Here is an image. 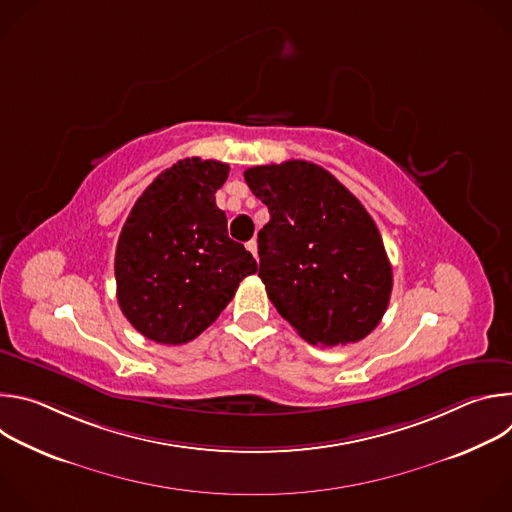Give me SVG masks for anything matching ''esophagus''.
Segmentation results:
<instances>
[{
  "mask_svg": "<svg viewBox=\"0 0 512 512\" xmlns=\"http://www.w3.org/2000/svg\"><path fill=\"white\" fill-rule=\"evenodd\" d=\"M247 249H249V251H251V255L257 259V241H255V239L247 243Z\"/></svg>",
  "mask_w": 512,
  "mask_h": 512,
  "instance_id": "34e87169",
  "label": "esophagus"
}]
</instances>
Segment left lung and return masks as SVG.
<instances>
[{
    "label": "left lung",
    "instance_id": "obj_1",
    "mask_svg": "<svg viewBox=\"0 0 512 512\" xmlns=\"http://www.w3.org/2000/svg\"><path fill=\"white\" fill-rule=\"evenodd\" d=\"M269 208L259 231V277L277 312L310 344L344 346L371 334L393 289L381 233L328 170L289 160L245 170Z\"/></svg>",
    "mask_w": 512,
    "mask_h": 512
}]
</instances>
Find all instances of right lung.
<instances>
[{"mask_svg":"<svg viewBox=\"0 0 512 512\" xmlns=\"http://www.w3.org/2000/svg\"><path fill=\"white\" fill-rule=\"evenodd\" d=\"M229 166L186 158L164 170L133 204L115 251L117 302L129 324L160 344H186L257 271L229 239L216 190Z\"/></svg>","mask_w":512,"mask_h":512,"instance_id":"add662e5","label":"right lung"}]
</instances>
